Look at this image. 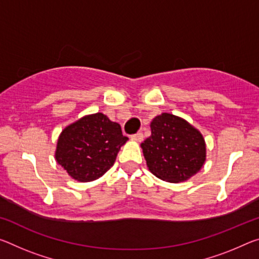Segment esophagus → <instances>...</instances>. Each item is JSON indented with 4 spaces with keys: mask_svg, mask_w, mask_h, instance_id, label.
<instances>
[{
    "mask_svg": "<svg viewBox=\"0 0 259 259\" xmlns=\"http://www.w3.org/2000/svg\"><path fill=\"white\" fill-rule=\"evenodd\" d=\"M131 138H133L134 141H136V142H142L143 138H144V136H143L142 133H137V134L133 135V136H131Z\"/></svg>",
    "mask_w": 259,
    "mask_h": 259,
    "instance_id": "esophagus-1",
    "label": "esophagus"
}]
</instances>
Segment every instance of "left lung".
Segmentation results:
<instances>
[{"label": "left lung", "instance_id": "left-lung-1", "mask_svg": "<svg viewBox=\"0 0 259 259\" xmlns=\"http://www.w3.org/2000/svg\"><path fill=\"white\" fill-rule=\"evenodd\" d=\"M150 171L179 183L198 173L206 159L203 135L182 117L162 113L151 122V136L141 144Z\"/></svg>", "mask_w": 259, "mask_h": 259}]
</instances>
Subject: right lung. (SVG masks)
Here are the masks:
<instances>
[{"label":"right lung","mask_w":259,"mask_h":259,"mask_svg":"<svg viewBox=\"0 0 259 259\" xmlns=\"http://www.w3.org/2000/svg\"><path fill=\"white\" fill-rule=\"evenodd\" d=\"M128 137L121 125L102 113L86 115L65 126L61 133L55 159L78 182H91L114 165Z\"/></svg>","instance_id":"add662e5"}]
</instances>
